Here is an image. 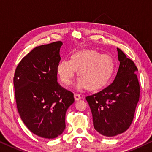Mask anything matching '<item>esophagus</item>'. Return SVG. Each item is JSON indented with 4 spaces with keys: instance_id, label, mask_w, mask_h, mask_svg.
<instances>
[{
    "instance_id": "esophagus-1",
    "label": "esophagus",
    "mask_w": 152,
    "mask_h": 152,
    "mask_svg": "<svg viewBox=\"0 0 152 152\" xmlns=\"http://www.w3.org/2000/svg\"><path fill=\"white\" fill-rule=\"evenodd\" d=\"M74 98H75L76 100H79L81 99V95L78 93H74Z\"/></svg>"
}]
</instances>
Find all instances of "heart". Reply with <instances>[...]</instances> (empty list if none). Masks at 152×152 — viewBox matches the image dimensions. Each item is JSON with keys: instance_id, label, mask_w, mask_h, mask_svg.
I'll return each instance as SVG.
<instances>
[{"instance_id": "1", "label": "heart", "mask_w": 152, "mask_h": 152, "mask_svg": "<svg viewBox=\"0 0 152 152\" xmlns=\"http://www.w3.org/2000/svg\"><path fill=\"white\" fill-rule=\"evenodd\" d=\"M76 69L80 76L76 81L77 88L86 87L96 90L107 85L114 70V62L109 55L95 50H83L72 54L71 59H63L57 66V74L65 85L72 83Z\"/></svg>"}]
</instances>
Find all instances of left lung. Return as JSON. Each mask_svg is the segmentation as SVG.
Returning <instances> with one entry per match:
<instances>
[{
    "mask_svg": "<svg viewBox=\"0 0 152 152\" xmlns=\"http://www.w3.org/2000/svg\"><path fill=\"white\" fill-rule=\"evenodd\" d=\"M120 61L114 80L99 92L87 96L94 128L103 136L114 137L128 129L140 96L137 67L117 48Z\"/></svg>",
    "mask_w": 152,
    "mask_h": 152,
    "instance_id": "8db88e82",
    "label": "left lung"
}]
</instances>
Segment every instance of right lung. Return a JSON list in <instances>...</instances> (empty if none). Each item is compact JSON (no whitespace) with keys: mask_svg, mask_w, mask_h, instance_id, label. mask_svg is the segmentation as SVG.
<instances>
[{"mask_svg":"<svg viewBox=\"0 0 152 152\" xmlns=\"http://www.w3.org/2000/svg\"><path fill=\"white\" fill-rule=\"evenodd\" d=\"M61 41L39 46L17 66L13 78L17 107L30 131L45 139H54L66 129V112L74 94L57 82V66Z\"/></svg>","mask_w":152,"mask_h":152,"instance_id":"obj_1","label":"right lung"}]
</instances>
